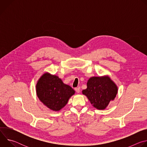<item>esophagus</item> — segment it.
I'll return each instance as SVG.
<instances>
[{
	"label": "esophagus",
	"mask_w": 147,
	"mask_h": 147,
	"mask_svg": "<svg viewBox=\"0 0 147 147\" xmlns=\"http://www.w3.org/2000/svg\"><path fill=\"white\" fill-rule=\"evenodd\" d=\"M75 90H76V91L77 93H79V92H80V90L79 88H75Z\"/></svg>",
	"instance_id": "34e87169"
}]
</instances>
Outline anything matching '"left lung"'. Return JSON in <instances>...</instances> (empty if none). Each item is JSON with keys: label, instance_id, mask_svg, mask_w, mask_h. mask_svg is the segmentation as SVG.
<instances>
[{"label": "left lung", "instance_id": "obj_1", "mask_svg": "<svg viewBox=\"0 0 147 147\" xmlns=\"http://www.w3.org/2000/svg\"><path fill=\"white\" fill-rule=\"evenodd\" d=\"M87 88L82 90L95 108L105 109L117 94V87L108 76L92 77L87 82Z\"/></svg>", "mask_w": 147, "mask_h": 147}]
</instances>
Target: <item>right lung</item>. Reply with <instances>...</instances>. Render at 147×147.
<instances>
[{
  "instance_id": "add662e5",
  "label": "right lung",
  "mask_w": 147,
  "mask_h": 147,
  "mask_svg": "<svg viewBox=\"0 0 147 147\" xmlns=\"http://www.w3.org/2000/svg\"><path fill=\"white\" fill-rule=\"evenodd\" d=\"M36 91L39 100L54 111L63 108L75 93L70 86L65 84L57 76L48 73L44 74L38 81Z\"/></svg>"
}]
</instances>
